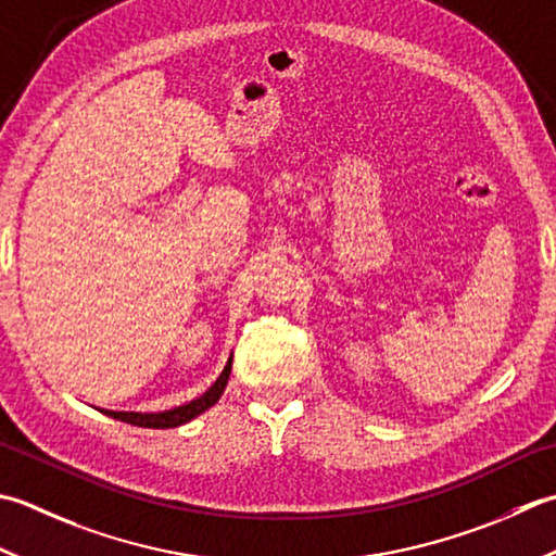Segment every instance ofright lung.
Returning a JSON list of instances; mask_svg holds the SVG:
<instances>
[{"instance_id": "1", "label": "right lung", "mask_w": 556, "mask_h": 556, "mask_svg": "<svg viewBox=\"0 0 556 556\" xmlns=\"http://www.w3.org/2000/svg\"><path fill=\"white\" fill-rule=\"evenodd\" d=\"M231 364H233V356H228V362L224 366V371L219 374V378H216L214 383L206 388L200 397L185 402V405H178L173 409H163V412H117V409H101V412L108 417L127 421V424H135V427H144V429H176V427H182V424H188L194 417H200L202 412H206L210 407H214L216 402H219V397L224 395V388L228 383V376H231Z\"/></svg>"}]
</instances>
